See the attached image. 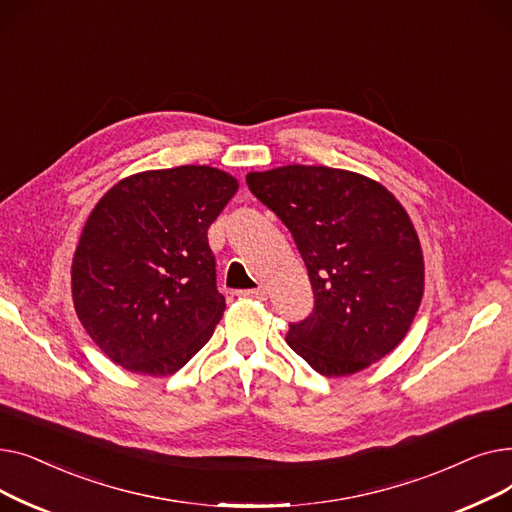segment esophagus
I'll return each mask as SVG.
<instances>
[{
	"label": "esophagus",
	"instance_id": "34e87169",
	"mask_svg": "<svg viewBox=\"0 0 512 512\" xmlns=\"http://www.w3.org/2000/svg\"><path fill=\"white\" fill-rule=\"evenodd\" d=\"M242 299H255V301H265L267 290L265 288H253V290H240L238 292Z\"/></svg>",
	"mask_w": 512,
	"mask_h": 512
}]
</instances>
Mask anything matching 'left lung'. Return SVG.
Masks as SVG:
<instances>
[{
  "mask_svg": "<svg viewBox=\"0 0 512 512\" xmlns=\"http://www.w3.org/2000/svg\"><path fill=\"white\" fill-rule=\"evenodd\" d=\"M251 193L286 224L309 270L313 313L288 344L326 378L380 361L407 336L425 263L407 209L363 174L290 164L249 172Z\"/></svg>",
  "mask_w": 512,
  "mask_h": 512,
  "instance_id": "obj_1",
  "label": "left lung"
}]
</instances>
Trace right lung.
<instances>
[{"instance_id": "add662e5", "label": "right lung", "mask_w": 512, "mask_h": 512, "mask_svg": "<svg viewBox=\"0 0 512 512\" xmlns=\"http://www.w3.org/2000/svg\"><path fill=\"white\" fill-rule=\"evenodd\" d=\"M238 191L211 166L147 170L107 191L80 232L72 301L99 351L141 375L176 373L226 309L207 228Z\"/></svg>"}]
</instances>
